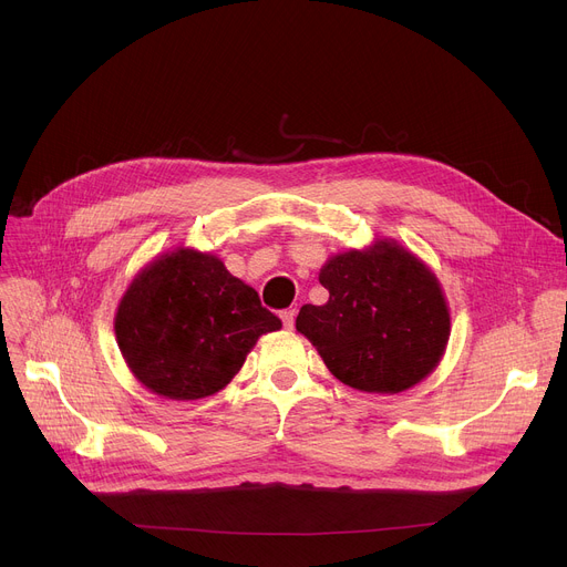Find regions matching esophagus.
I'll return each instance as SVG.
<instances>
[{"instance_id":"obj_1","label":"esophagus","mask_w":567,"mask_h":567,"mask_svg":"<svg viewBox=\"0 0 567 567\" xmlns=\"http://www.w3.org/2000/svg\"><path fill=\"white\" fill-rule=\"evenodd\" d=\"M280 318H282V326H285V330H293V322H296V309H285V311L280 313Z\"/></svg>"}]
</instances>
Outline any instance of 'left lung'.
I'll return each instance as SVG.
<instances>
[{"label":"left lung","instance_id":"obj_1","mask_svg":"<svg viewBox=\"0 0 567 567\" xmlns=\"http://www.w3.org/2000/svg\"><path fill=\"white\" fill-rule=\"evenodd\" d=\"M326 305H302L296 330L330 372L361 392L394 394L442 361L451 313L437 276L396 239L332 256L318 274Z\"/></svg>","mask_w":567,"mask_h":567}]
</instances>
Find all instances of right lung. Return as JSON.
Here are the masks:
<instances>
[{
	"label": "right lung",
	"mask_w": 567,
	"mask_h": 567,
	"mask_svg": "<svg viewBox=\"0 0 567 567\" xmlns=\"http://www.w3.org/2000/svg\"><path fill=\"white\" fill-rule=\"evenodd\" d=\"M280 328L254 287L230 276L217 256L190 247L147 262L114 316L116 343L134 379L175 401L226 388L258 339Z\"/></svg>",
	"instance_id": "1"
}]
</instances>
